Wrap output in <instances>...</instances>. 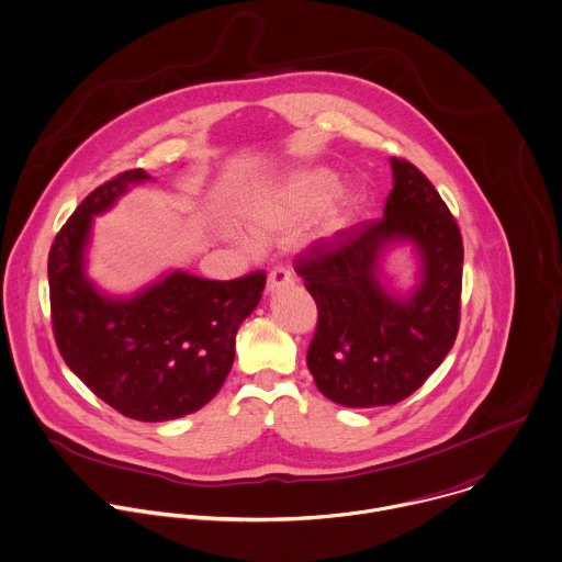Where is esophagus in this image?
<instances>
[{"label":"esophagus","instance_id":"obj_1","mask_svg":"<svg viewBox=\"0 0 562 562\" xmlns=\"http://www.w3.org/2000/svg\"><path fill=\"white\" fill-rule=\"evenodd\" d=\"M286 286H293V276L289 269L284 267H276L271 269L269 278H267V293H276L280 289H286Z\"/></svg>","mask_w":562,"mask_h":562}]
</instances>
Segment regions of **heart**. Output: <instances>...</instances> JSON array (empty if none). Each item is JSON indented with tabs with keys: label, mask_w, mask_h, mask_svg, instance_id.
<instances>
[{
	"label": "heart",
	"mask_w": 562,
	"mask_h": 562,
	"mask_svg": "<svg viewBox=\"0 0 562 562\" xmlns=\"http://www.w3.org/2000/svg\"><path fill=\"white\" fill-rule=\"evenodd\" d=\"M339 175L326 166L300 168L260 188L245 203V218L260 236L284 234L313 217V236L333 238L350 221L352 196L339 190Z\"/></svg>",
	"instance_id": "heart-1"
}]
</instances>
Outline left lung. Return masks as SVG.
<instances>
[{"mask_svg": "<svg viewBox=\"0 0 562 562\" xmlns=\"http://www.w3.org/2000/svg\"><path fill=\"white\" fill-rule=\"evenodd\" d=\"M394 188L383 218L313 243L295 271L317 304L306 363L319 392L366 409L412 396L445 361L460 328L464 247L434 183L409 161L390 159ZM394 244L419 256V284L405 299L382 284Z\"/></svg>", "mask_w": 562, "mask_h": 562, "instance_id": "8db88e82", "label": "left lung"}]
</instances>
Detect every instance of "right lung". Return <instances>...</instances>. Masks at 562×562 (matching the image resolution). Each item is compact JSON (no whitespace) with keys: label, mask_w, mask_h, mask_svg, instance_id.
<instances>
[{"label":"right lung","mask_w":562,"mask_h":562,"mask_svg":"<svg viewBox=\"0 0 562 562\" xmlns=\"http://www.w3.org/2000/svg\"><path fill=\"white\" fill-rule=\"evenodd\" d=\"M142 168L95 188L56 234L49 258L52 328L67 368L109 407L142 423H164L207 405L236 355V333L265 291V273L205 280L170 271L128 297L102 293L87 276L93 216L128 188Z\"/></svg>","instance_id":"obj_1"}]
</instances>
